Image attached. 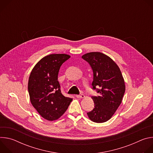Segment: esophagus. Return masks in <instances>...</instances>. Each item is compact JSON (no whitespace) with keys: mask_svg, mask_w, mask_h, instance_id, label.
<instances>
[{"mask_svg":"<svg viewBox=\"0 0 153 153\" xmlns=\"http://www.w3.org/2000/svg\"><path fill=\"white\" fill-rule=\"evenodd\" d=\"M76 97H77V98H83V97H85V95H84V94L76 95Z\"/></svg>","mask_w":153,"mask_h":153,"instance_id":"34e87169","label":"esophagus"}]
</instances>
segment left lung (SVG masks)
<instances>
[{
  "mask_svg": "<svg viewBox=\"0 0 153 153\" xmlns=\"http://www.w3.org/2000/svg\"><path fill=\"white\" fill-rule=\"evenodd\" d=\"M82 58L90 65L93 72L92 89L99 94L91 97L94 108L87 114L94 122H105L111 118L122 102L125 91L122 74L117 64L102 53H86Z\"/></svg>",
  "mask_w": 153,
  "mask_h": 153,
  "instance_id": "left-lung-1",
  "label": "left lung"
}]
</instances>
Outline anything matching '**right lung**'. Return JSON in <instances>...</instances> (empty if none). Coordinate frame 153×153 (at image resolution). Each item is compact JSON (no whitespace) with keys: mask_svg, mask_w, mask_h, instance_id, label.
Here are the masks:
<instances>
[{"mask_svg":"<svg viewBox=\"0 0 153 153\" xmlns=\"http://www.w3.org/2000/svg\"><path fill=\"white\" fill-rule=\"evenodd\" d=\"M70 57L65 54L47 56L31 72L28 90L31 104L40 115L48 120L61 117L73 100L62 94L57 80L61 65Z\"/></svg>","mask_w":153,"mask_h":153,"instance_id":"1","label":"right lung"}]
</instances>
